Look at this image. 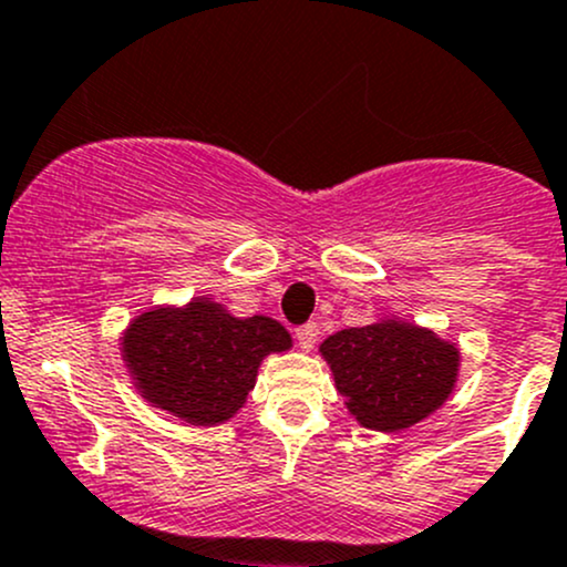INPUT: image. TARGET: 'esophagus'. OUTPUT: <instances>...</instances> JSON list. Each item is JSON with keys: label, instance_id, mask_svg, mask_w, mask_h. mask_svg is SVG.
<instances>
[{"label": "esophagus", "instance_id": "34e87169", "mask_svg": "<svg viewBox=\"0 0 567 567\" xmlns=\"http://www.w3.org/2000/svg\"><path fill=\"white\" fill-rule=\"evenodd\" d=\"M295 338H297V347H300L302 352H311L313 343H317V338H319V327L313 324V322L300 324L295 330Z\"/></svg>", "mask_w": 567, "mask_h": 567}]
</instances>
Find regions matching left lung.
Masks as SVG:
<instances>
[{
  "instance_id": "1",
  "label": "left lung",
  "mask_w": 567,
  "mask_h": 567,
  "mask_svg": "<svg viewBox=\"0 0 567 567\" xmlns=\"http://www.w3.org/2000/svg\"><path fill=\"white\" fill-rule=\"evenodd\" d=\"M338 393L363 429L404 431L429 417L456 388L461 352L429 327L382 319L349 327L319 347Z\"/></svg>"
}]
</instances>
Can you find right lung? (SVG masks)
<instances>
[{
	"mask_svg": "<svg viewBox=\"0 0 567 567\" xmlns=\"http://www.w3.org/2000/svg\"><path fill=\"white\" fill-rule=\"evenodd\" d=\"M286 349L291 336L276 319L231 317L209 297L150 308L122 336V360L142 399L190 425L235 417L261 360Z\"/></svg>",
	"mask_w": 567,
	"mask_h": 567,
	"instance_id": "add662e5",
	"label": "right lung"
}]
</instances>
